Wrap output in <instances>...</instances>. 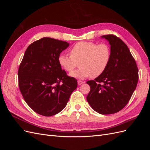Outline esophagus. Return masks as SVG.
Returning a JSON list of instances; mask_svg holds the SVG:
<instances>
[{
  "mask_svg": "<svg viewBox=\"0 0 150 150\" xmlns=\"http://www.w3.org/2000/svg\"><path fill=\"white\" fill-rule=\"evenodd\" d=\"M84 83V81H79V80L78 81V84L79 86H80V85H81V84H83Z\"/></svg>",
  "mask_w": 150,
  "mask_h": 150,
  "instance_id": "1",
  "label": "esophagus"
}]
</instances>
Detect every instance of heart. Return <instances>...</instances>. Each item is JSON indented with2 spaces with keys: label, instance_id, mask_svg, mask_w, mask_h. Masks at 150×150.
Listing matches in <instances>:
<instances>
[{
  "label": "heart",
  "instance_id": "heart-1",
  "mask_svg": "<svg viewBox=\"0 0 150 150\" xmlns=\"http://www.w3.org/2000/svg\"><path fill=\"white\" fill-rule=\"evenodd\" d=\"M70 55L61 54L58 57L59 64L63 69L71 72L79 62V69L69 75L79 79L89 76L95 78L106 69L111 61V51L107 44L82 41L72 46Z\"/></svg>",
  "mask_w": 150,
  "mask_h": 150
}]
</instances>
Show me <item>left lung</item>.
<instances>
[{
    "mask_svg": "<svg viewBox=\"0 0 150 150\" xmlns=\"http://www.w3.org/2000/svg\"><path fill=\"white\" fill-rule=\"evenodd\" d=\"M110 44L111 58L103 73L86 82L91 90L86 99L93 110L110 115L123 108L132 96L138 81V69L126 44L114 35H104Z\"/></svg>",
    "mask_w": 150,
    "mask_h": 150,
    "instance_id": "obj_1",
    "label": "left lung"
}]
</instances>
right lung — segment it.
<instances>
[{
  "mask_svg": "<svg viewBox=\"0 0 150 150\" xmlns=\"http://www.w3.org/2000/svg\"><path fill=\"white\" fill-rule=\"evenodd\" d=\"M69 44L43 38L27 48L18 70L21 93L35 112L51 116L61 111L77 88V80L66 74L58 57Z\"/></svg>",
  "mask_w": 150,
  "mask_h": 150,
  "instance_id": "add662e5",
  "label": "right lung"
}]
</instances>
